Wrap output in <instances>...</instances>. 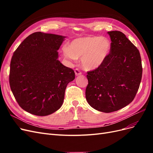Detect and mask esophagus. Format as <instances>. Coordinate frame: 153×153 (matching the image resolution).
Instances as JSON below:
<instances>
[{
  "mask_svg": "<svg viewBox=\"0 0 153 153\" xmlns=\"http://www.w3.org/2000/svg\"><path fill=\"white\" fill-rule=\"evenodd\" d=\"M75 75L76 76H79V75H82V72L78 68L75 69Z\"/></svg>",
  "mask_w": 153,
  "mask_h": 153,
  "instance_id": "esophagus-1",
  "label": "esophagus"
}]
</instances>
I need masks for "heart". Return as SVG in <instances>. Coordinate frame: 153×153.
<instances>
[{
    "label": "heart",
    "instance_id": "heart-1",
    "mask_svg": "<svg viewBox=\"0 0 153 153\" xmlns=\"http://www.w3.org/2000/svg\"><path fill=\"white\" fill-rule=\"evenodd\" d=\"M110 48V42L105 38L84 37L72 41L69 48L64 47L63 53L64 57L73 61L82 58L83 68L93 70L104 62Z\"/></svg>",
    "mask_w": 153,
    "mask_h": 153
}]
</instances>
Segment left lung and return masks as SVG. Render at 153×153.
<instances>
[{
  "mask_svg": "<svg viewBox=\"0 0 153 153\" xmlns=\"http://www.w3.org/2000/svg\"><path fill=\"white\" fill-rule=\"evenodd\" d=\"M110 53L101 65L87 72L85 97L92 108L105 113L124 108L135 98L142 75L140 52L123 32H108Z\"/></svg>",
  "mask_w": 153,
  "mask_h": 153,
  "instance_id": "obj_1",
  "label": "left lung"
}]
</instances>
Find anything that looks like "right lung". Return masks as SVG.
I'll return each instance as SVG.
<instances>
[{
  "instance_id": "right-lung-1",
  "label": "right lung",
  "mask_w": 153,
  "mask_h": 153,
  "mask_svg": "<svg viewBox=\"0 0 153 153\" xmlns=\"http://www.w3.org/2000/svg\"><path fill=\"white\" fill-rule=\"evenodd\" d=\"M65 38L34 32L14 52L10 85L17 103L26 112L46 116L62 106L67 85L75 78L73 69L58 60L57 50Z\"/></svg>"
}]
</instances>
